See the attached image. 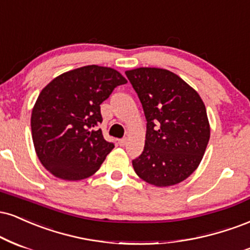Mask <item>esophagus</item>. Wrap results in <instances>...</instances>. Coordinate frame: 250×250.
<instances>
[{
  "instance_id": "1",
  "label": "esophagus",
  "mask_w": 250,
  "mask_h": 250,
  "mask_svg": "<svg viewBox=\"0 0 250 250\" xmlns=\"http://www.w3.org/2000/svg\"><path fill=\"white\" fill-rule=\"evenodd\" d=\"M126 143H127V140H126V138H123V139H119L118 140V144L120 146H125Z\"/></svg>"
}]
</instances>
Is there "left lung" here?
Segmentation results:
<instances>
[{"mask_svg":"<svg viewBox=\"0 0 250 250\" xmlns=\"http://www.w3.org/2000/svg\"><path fill=\"white\" fill-rule=\"evenodd\" d=\"M146 117L145 147L132 160L140 179L157 187L177 185L198 168L210 128L199 93L184 79L159 67L125 71Z\"/></svg>","mask_w":250,"mask_h":250,"instance_id":"1","label":"left lung"}]
</instances>
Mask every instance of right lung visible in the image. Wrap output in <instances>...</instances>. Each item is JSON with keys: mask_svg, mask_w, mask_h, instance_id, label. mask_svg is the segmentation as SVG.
Instances as JSON below:
<instances>
[{"mask_svg": "<svg viewBox=\"0 0 250 250\" xmlns=\"http://www.w3.org/2000/svg\"><path fill=\"white\" fill-rule=\"evenodd\" d=\"M126 83L117 70L86 65L62 73L41 91L31 112L32 142L52 175L77 181L98 171L114 147L97 128L101 104Z\"/></svg>", "mask_w": 250, "mask_h": 250, "instance_id": "right-lung-1", "label": "right lung"}]
</instances>
